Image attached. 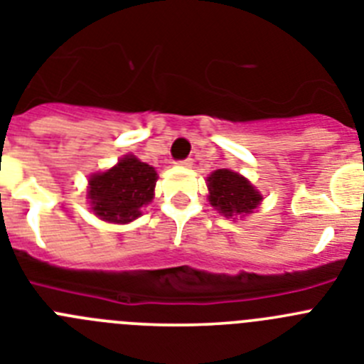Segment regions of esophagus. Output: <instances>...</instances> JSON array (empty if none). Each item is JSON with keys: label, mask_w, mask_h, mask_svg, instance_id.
<instances>
[{"label": "esophagus", "mask_w": 364, "mask_h": 364, "mask_svg": "<svg viewBox=\"0 0 364 364\" xmlns=\"http://www.w3.org/2000/svg\"><path fill=\"white\" fill-rule=\"evenodd\" d=\"M178 166H182V167H191L193 166V159H184V160H178Z\"/></svg>", "instance_id": "obj_1"}]
</instances>
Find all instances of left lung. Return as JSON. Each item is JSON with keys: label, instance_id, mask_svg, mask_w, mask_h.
<instances>
[{"label": "left lung", "instance_id": "obj_1", "mask_svg": "<svg viewBox=\"0 0 364 364\" xmlns=\"http://www.w3.org/2000/svg\"><path fill=\"white\" fill-rule=\"evenodd\" d=\"M210 202L226 217L252 213L262 197L255 188L239 173L230 169H218L208 178Z\"/></svg>", "mask_w": 364, "mask_h": 364}]
</instances>
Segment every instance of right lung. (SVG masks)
I'll return each mask as SVG.
<instances>
[{
  "label": "right lung",
  "mask_w": 364,
  "mask_h": 364,
  "mask_svg": "<svg viewBox=\"0 0 364 364\" xmlns=\"http://www.w3.org/2000/svg\"><path fill=\"white\" fill-rule=\"evenodd\" d=\"M156 186V171L134 156H125L105 173L89 180L92 211L107 222L125 224L140 215V208L151 202Z\"/></svg>",
  "instance_id": "obj_1"
}]
</instances>
